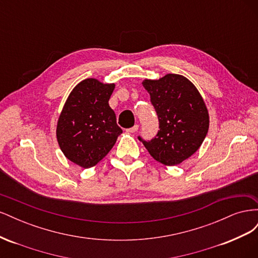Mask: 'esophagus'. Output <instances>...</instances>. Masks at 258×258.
<instances>
[{"label": "esophagus", "instance_id": "obj_1", "mask_svg": "<svg viewBox=\"0 0 258 258\" xmlns=\"http://www.w3.org/2000/svg\"><path fill=\"white\" fill-rule=\"evenodd\" d=\"M138 129H139V126H138V124H135L134 127H131L129 129H126V131L129 132V134H135V132L138 131Z\"/></svg>", "mask_w": 258, "mask_h": 258}]
</instances>
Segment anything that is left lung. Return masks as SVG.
I'll return each instance as SVG.
<instances>
[{"instance_id":"1","label":"left lung","mask_w":258,"mask_h":258,"mask_svg":"<svg viewBox=\"0 0 258 258\" xmlns=\"http://www.w3.org/2000/svg\"><path fill=\"white\" fill-rule=\"evenodd\" d=\"M143 87L158 115L159 131L151 141H141L152 157L165 166L179 165L196 153L207 137L210 118L200 92L189 80L167 74L144 80Z\"/></svg>"}]
</instances>
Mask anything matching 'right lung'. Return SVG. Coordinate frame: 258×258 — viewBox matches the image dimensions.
<instances>
[{"label":"right lung","mask_w":258,"mask_h":258,"mask_svg":"<svg viewBox=\"0 0 258 258\" xmlns=\"http://www.w3.org/2000/svg\"><path fill=\"white\" fill-rule=\"evenodd\" d=\"M115 84L87 79L70 93L57 122V141L66 157L91 168L112 150L122 130L108 105Z\"/></svg>","instance_id":"add662e5"}]
</instances>
